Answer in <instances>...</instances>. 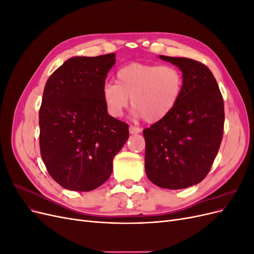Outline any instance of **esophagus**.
I'll use <instances>...</instances> for the list:
<instances>
[{
  "label": "esophagus",
  "instance_id": "1",
  "mask_svg": "<svg viewBox=\"0 0 254 254\" xmlns=\"http://www.w3.org/2000/svg\"><path fill=\"white\" fill-rule=\"evenodd\" d=\"M142 131V129L140 127H136V126H133L131 125L129 127V132L131 134H135V133H140Z\"/></svg>",
  "mask_w": 254,
  "mask_h": 254
}]
</instances>
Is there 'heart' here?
<instances>
[{"instance_id":"heart-1","label":"heart","mask_w":254,"mask_h":254,"mask_svg":"<svg viewBox=\"0 0 254 254\" xmlns=\"http://www.w3.org/2000/svg\"><path fill=\"white\" fill-rule=\"evenodd\" d=\"M117 83L107 82L103 97L107 111L120 118L129 99L137 115L148 123L166 118L180 101L183 75L174 65L130 64L117 72Z\"/></svg>"}]
</instances>
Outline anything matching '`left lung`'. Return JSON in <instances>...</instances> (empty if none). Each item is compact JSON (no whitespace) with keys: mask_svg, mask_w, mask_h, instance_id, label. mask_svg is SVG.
<instances>
[{"mask_svg":"<svg viewBox=\"0 0 254 254\" xmlns=\"http://www.w3.org/2000/svg\"><path fill=\"white\" fill-rule=\"evenodd\" d=\"M183 75L180 101L166 118L143 130L145 171L156 186L180 190L209 174L224 135V98L210 68L190 58L161 55Z\"/></svg>","mask_w":254,"mask_h":254,"instance_id":"left-lung-1","label":"left lung"}]
</instances>
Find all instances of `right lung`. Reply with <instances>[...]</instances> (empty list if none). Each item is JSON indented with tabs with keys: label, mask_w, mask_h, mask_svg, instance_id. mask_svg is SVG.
<instances>
[{
	"label": "right lung",
	"mask_w": 254,
	"mask_h": 254,
	"mask_svg": "<svg viewBox=\"0 0 254 254\" xmlns=\"http://www.w3.org/2000/svg\"><path fill=\"white\" fill-rule=\"evenodd\" d=\"M113 53L73 57L45 83L39 110L43 162L61 187L89 191L110 177L113 158L129 136L126 123L107 112L103 87Z\"/></svg>",
	"instance_id": "add662e5"
}]
</instances>
